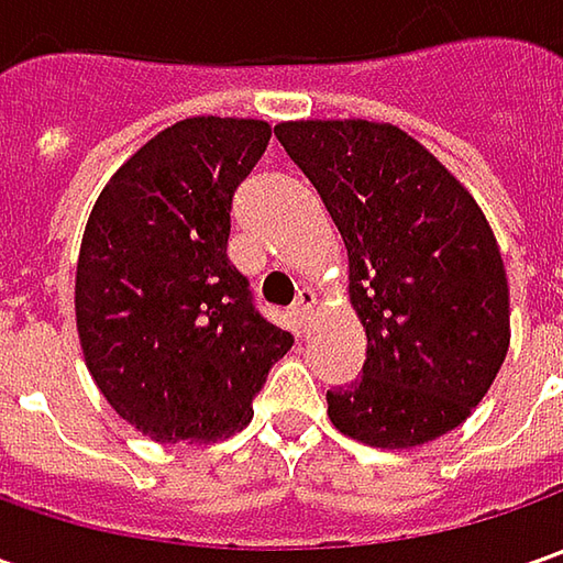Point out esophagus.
<instances>
[{
  "label": "esophagus",
  "mask_w": 563,
  "mask_h": 563,
  "mask_svg": "<svg viewBox=\"0 0 563 563\" xmlns=\"http://www.w3.org/2000/svg\"><path fill=\"white\" fill-rule=\"evenodd\" d=\"M313 291H300V297H297V303L291 307V316L294 322H297V329H303L307 322H310V316H313Z\"/></svg>",
  "instance_id": "esophagus-1"
}]
</instances>
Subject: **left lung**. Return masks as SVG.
I'll return each instance as SVG.
<instances>
[{"mask_svg": "<svg viewBox=\"0 0 563 563\" xmlns=\"http://www.w3.org/2000/svg\"><path fill=\"white\" fill-rule=\"evenodd\" d=\"M347 247L366 332L363 376L329 391V420L369 448H417L473 413L510 344L508 272L479 203L388 121L275 124Z\"/></svg>", "mask_w": 563, "mask_h": 563, "instance_id": "8db88e82", "label": "left lung"}]
</instances>
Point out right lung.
<instances>
[{
  "mask_svg": "<svg viewBox=\"0 0 563 563\" xmlns=\"http://www.w3.org/2000/svg\"><path fill=\"white\" fill-rule=\"evenodd\" d=\"M269 121H175L102 187L84 228L75 316L87 369L153 442H219L294 338L266 322L228 263L231 197L269 146Z\"/></svg>",
  "mask_w": 563,
  "mask_h": 563,
  "instance_id": "1",
  "label": "right lung"
}]
</instances>
